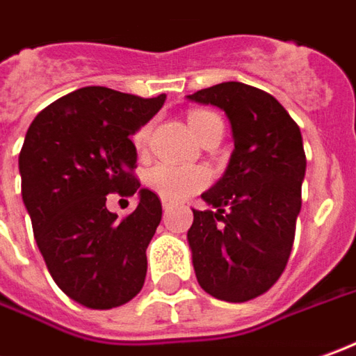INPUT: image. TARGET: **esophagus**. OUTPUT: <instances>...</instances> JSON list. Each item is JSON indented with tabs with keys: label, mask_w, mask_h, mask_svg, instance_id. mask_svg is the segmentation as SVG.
Segmentation results:
<instances>
[{
	"label": "esophagus",
	"mask_w": 356,
	"mask_h": 356,
	"mask_svg": "<svg viewBox=\"0 0 356 356\" xmlns=\"http://www.w3.org/2000/svg\"><path fill=\"white\" fill-rule=\"evenodd\" d=\"M163 209H164V211L172 209V203H170V202H166V200H163Z\"/></svg>",
	"instance_id": "1"
}]
</instances>
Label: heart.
I'll list each match as a JSON object with an SVG mask.
<instances>
[{
  "label": "heart",
  "mask_w": 356,
  "mask_h": 356,
  "mask_svg": "<svg viewBox=\"0 0 356 356\" xmlns=\"http://www.w3.org/2000/svg\"><path fill=\"white\" fill-rule=\"evenodd\" d=\"M215 122H220L219 116L213 112H207V110H195L188 116L190 129L197 139H202ZM149 136H151L149 124L141 126L134 134V147L137 151H145ZM145 184L164 200L178 202V200H186L195 192H200L202 188H205L209 184V172L203 166L159 163L147 170Z\"/></svg>",
  "instance_id": "heart-1"
}]
</instances>
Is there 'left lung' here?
Here are the masks:
<instances>
[{
  "label": "left lung",
  "instance_id": "1",
  "mask_svg": "<svg viewBox=\"0 0 356 356\" xmlns=\"http://www.w3.org/2000/svg\"><path fill=\"white\" fill-rule=\"evenodd\" d=\"M188 99L229 118L234 151L219 182L193 209L188 244L197 283L211 296L246 302L285 271L295 242L306 154L300 127L269 92L238 81Z\"/></svg>",
  "mask_w": 356,
  "mask_h": 356
}]
</instances>
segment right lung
<instances>
[{
  "label": "right lung",
  "instance_id": "right-lung-1",
  "mask_svg": "<svg viewBox=\"0 0 356 356\" xmlns=\"http://www.w3.org/2000/svg\"><path fill=\"white\" fill-rule=\"evenodd\" d=\"M164 100L83 87L44 108L24 137L21 193L38 250L56 285L92 310L126 305L145 283L163 205L134 176L131 136ZM108 193H139L138 209L118 220L106 209Z\"/></svg>",
  "mask_w": 356,
  "mask_h": 356
}]
</instances>
